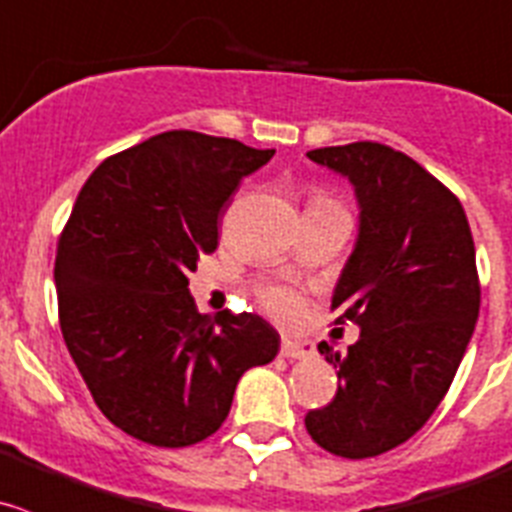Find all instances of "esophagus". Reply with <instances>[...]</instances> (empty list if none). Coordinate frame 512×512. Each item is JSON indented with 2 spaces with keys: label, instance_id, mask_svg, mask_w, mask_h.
Segmentation results:
<instances>
[{
  "label": "esophagus",
  "instance_id": "obj_1",
  "mask_svg": "<svg viewBox=\"0 0 512 512\" xmlns=\"http://www.w3.org/2000/svg\"><path fill=\"white\" fill-rule=\"evenodd\" d=\"M280 355L290 357V360H302V357H310L312 355V342L290 340V337H285V340H282V345H280Z\"/></svg>",
  "mask_w": 512,
  "mask_h": 512
}]
</instances>
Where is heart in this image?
<instances>
[{
    "instance_id": "obj_1",
    "label": "heart",
    "mask_w": 512,
    "mask_h": 512,
    "mask_svg": "<svg viewBox=\"0 0 512 512\" xmlns=\"http://www.w3.org/2000/svg\"><path fill=\"white\" fill-rule=\"evenodd\" d=\"M322 205H337L332 197H327L325 192H315L310 200V207H322ZM257 300L265 307L267 315H272L280 322H297L302 317V297L300 292H295L287 285H277V282H265V285L257 287Z\"/></svg>"
}]
</instances>
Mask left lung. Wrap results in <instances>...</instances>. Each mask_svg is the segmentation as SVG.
Returning a JSON list of instances; mask_svg holds the SVG:
<instances>
[{
  "label": "left lung",
  "mask_w": 512,
  "mask_h": 512,
  "mask_svg": "<svg viewBox=\"0 0 512 512\" xmlns=\"http://www.w3.org/2000/svg\"><path fill=\"white\" fill-rule=\"evenodd\" d=\"M355 185L360 235L332 295L347 352L320 342L337 393L305 415L327 453L362 460L413 438L458 372L480 312L475 242L458 197L413 157L380 142L307 152Z\"/></svg>",
  "instance_id": "1"
}]
</instances>
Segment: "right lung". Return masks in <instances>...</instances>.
Wrapping results in <instances>:
<instances>
[{
    "label": "right lung",
    "instance_id": "right-lung-1",
    "mask_svg": "<svg viewBox=\"0 0 512 512\" xmlns=\"http://www.w3.org/2000/svg\"><path fill=\"white\" fill-rule=\"evenodd\" d=\"M230 137L172 130L107 157L57 242L59 327L94 403L119 430L187 448L225 423L242 372L280 335L252 312L200 315L187 275L217 250L242 177L272 160Z\"/></svg>",
    "mask_w": 512,
    "mask_h": 512
}]
</instances>
